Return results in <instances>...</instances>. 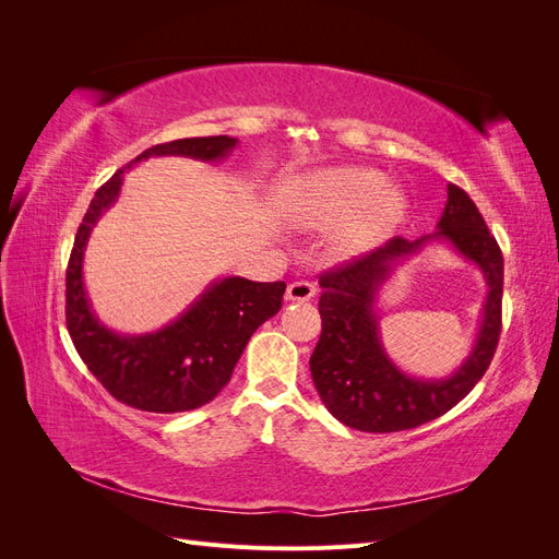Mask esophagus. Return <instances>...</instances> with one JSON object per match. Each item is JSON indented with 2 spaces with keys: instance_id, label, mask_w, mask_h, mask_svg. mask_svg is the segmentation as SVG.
Segmentation results:
<instances>
[{
  "instance_id": "obj_1",
  "label": "esophagus",
  "mask_w": 559,
  "mask_h": 559,
  "mask_svg": "<svg viewBox=\"0 0 559 559\" xmlns=\"http://www.w3.org/2000/svg\"><path fill=\"white\" fill-rule=\"evenodd\" d=\"M314 294H317V286L308 277H300L286 286V300H310Z\"/></svg>"
}]
</instances>
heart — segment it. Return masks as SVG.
<instances>
[{"label":"heart","mask_w":559,"mask_h":559,"mask_svg":"<svg viewBox=\"0 0 559 559\" xmlns=\"http://www.w3.org/2000/svg\"><path fill=\"white\" fill-rule=\"evenodd\" d=\"M296 212L314 228H343L347 249H366L392 230L405 214V198L386 189V177L359 165L326 167L302 177Z\"/></svg>","instance_id":"obj_1"}]
</instances>
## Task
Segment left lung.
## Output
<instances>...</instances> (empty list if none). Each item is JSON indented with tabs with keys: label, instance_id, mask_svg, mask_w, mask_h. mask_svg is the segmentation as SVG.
Here are the masks:
<instances>
[{
	"label": "left lung",
	"instance_id": "1",
	"mask_svg": "<svg viewBox=\"0 0 559 559\" xmlns=\"http://www.w3.org/2000/svg\"><path fill=\"white\" fill-rule=\"evenodd\" d=\"M433 235L392 238L384 247L331 267L319 277L321 335L310 357L312 382L329 413L345 427L370 433L403 431L454 408L495 357L501 333L503 257L485 218L460 186L448 183V202ZM431 241H448L476 262L488 282L484 319L469 357L448 379H415L388 359L379 341L377 294L393 267Z\"/></svg>",
	"mask_w": 559,
	"mask_h": 559
}]
</instances>
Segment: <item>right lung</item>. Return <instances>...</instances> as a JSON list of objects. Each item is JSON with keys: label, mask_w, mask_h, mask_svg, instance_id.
Masks as SVG:
<instances>
[{"label": "right lung", "mask_w": 559, "mask_h": 559, "mask_svg": "<svg viewBox=\"0 0 559 559\" xmlns=\"http://www.w3.org/2000/svg\"><path fill=\"white\" fill-rule=\"evenodd\" d=\"M238 146L228 134L189 138L146 148L99 186L83 216L67 265V331L83 364L107 392L132 408L183 413L210 403L228 384L233 368L263 321L282 308L284 282L222 277L212 282L170 324L142 335L107 329L91 308L83 286V253L95 224L121 193L123 175L151 156L224 160Z\"/></svg>", "instance_id": "right-lung-1"}]
</instances>
